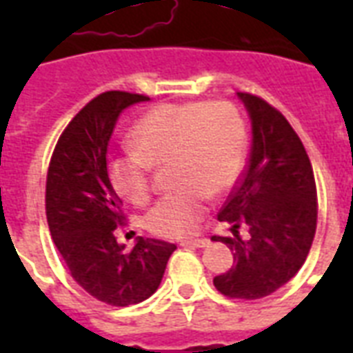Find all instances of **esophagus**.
Returning a JSON list of instances; mask_svg holds the SVG:
<instances>
[{"mask_svg": "<svg viewBox=\"0 0 353 353\" xmlns=\"http://www.w3.org/2000/svg\"><path fill=\"white\" fill-rule=\"evenodd\" d=\"M183 247H196V249H199V247H209L210 241L207 240V238H198V240H185L181 241Z\"/></svg>", "mask_w": 353, "mask_h": 353, "instance_id": "34e87169", "label": "esophagus"}]
</instances>
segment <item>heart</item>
Segmentation results:
<instances>
[{
    "label": "heart",
    "mask_w": 353,
    "mask_h": 353,
    "mask_svg": "<svg viewBox=\"0 0 353 353\" xmlns=\"http://www.w3.org/2000/svg\"><path fill=\"white\" fill-rule=\"evenodd\" d=\"M133 150L108 159V177L115 192L132 205L150 198L152 166L172 163V185L181 188L165 196L146 214V227L157 236L194 234L203 220L205 194L229 192L243 168L245 124L231 104L183 102L159 104L132 130Z\"/></svg>",
    "instance_id": "heart-1"
}]
</instances>
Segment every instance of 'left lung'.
<instances>
[{"label":"left lung","mask_w":353,"mask_h":353,"mask_svg":"<svg viewBox=\"0 0 353 353\" xmlns=\"http://www.w3.org/2000/svg\"><path fill=\"white\" fill-rule=\"evenodd\" d=\"M251 121L249 165L218 220L231 238L212 236L234 251L236 263L214 279L216 290L254 301L288 284L306 262L317 229V188L304 144L268 102L236 93ZM250 229L243 241L239 227Z\"/></svg>","instance_id":"1"}]
</instances>
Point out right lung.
<instances>
[{
    "instance_id": "right-lung-1",
    "label": "right lung",
    "mask_w": 353,
    "mask_h": 353,
    "mask_svg": "<svg viewBox=\"0 0 353 353\" xmlns=\"http://www.w3.org/2000/svg\"><path fill=\"white\" fill-rule=\"evenodd\" d=\"M150 101L106 91L82 108L58 139L46 188L47 223L71 276L112 306L146 301L159 288L176 245L137 238L132 251L115 240L122 201L108 177V143L126 108Z\"/></svg>"
}]
</instances>
